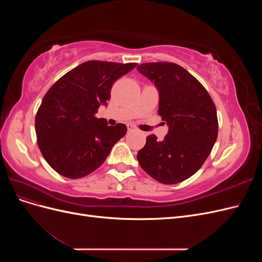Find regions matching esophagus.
Listing matches in <instances>:
<instances>
[{
  "label": "esophagus",
  "instance_id": "34e87169",
  "mask_svg": "<svg viewBox=\"0 0 262 262\" xmlns=\"http://www.w3.org/2000/svg\"><path fill=\"white\" fill-rule=\"evenodd\" d=\"M126 126H128V131H132V130H134V125H133V124H131V123H129V124L126 125Z\"/></svg>",
  "mask_w": 262,
  "mask_h": 262
}]
</instances>
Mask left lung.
<instances>
[{
    "instance_id": "8db88e82",
    "label": "left lung",
    "mask_w": 262,
    "mask_h": 262,
    "mask_svg": "<svg viewBox=\"0 0 262 262\" xmlns=\"http://www.w3.org/2000/svg\"><path fill=\"white\" fill-rule=\"evenodd\" d=\"M138 71L158 90V115L168 125L163 141L154 134L146 138L139 164L162 184H178L199 170L211 153L219 129L215 105L203 85L176 63H143Z\"/></svg>"
}]
</instances>
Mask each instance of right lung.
<instances>
[{"instance_id": "add662e5", "label": "right lung", "mask_w": 262, "mask_h": 262, "mask_svg": "<svg viewBox=\"0 0 262 262\" xmlns=\"http://www.w3.org/2000/svg\"><path fill=\"white\" fill-rule=\"evenodd\" d=\"M137 63L87 61L63 75L47 92L35 129L40 152L51 167L67 178L96 170L126 133V126L108 125L95 115L110 98L114 83Z\"/></svg>"}]
</instances>
